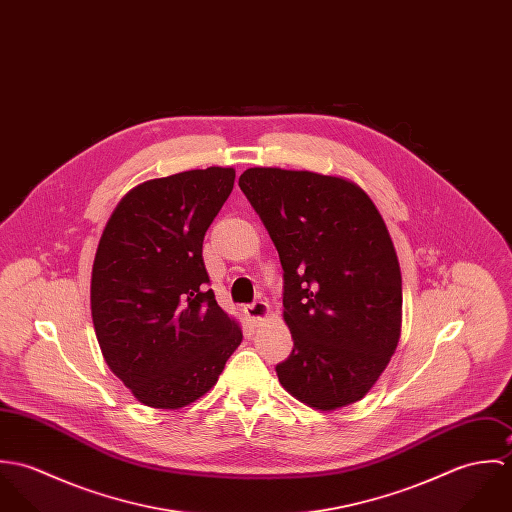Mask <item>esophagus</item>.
<instances>
[{"mask_svg": "<svg viewBox=\"0 0 512 512\" xmlns=\"http://www.w3.org/2000/svg\"><path fill=\"white\" fill-rule=\"evenodd\" d=\"M246 315H248L252 321L260 323V321H264V319L270 315V305H268L266 301H254L252 305L246 307Z\"/></svg>", "mask_w": 512, "mask_h": 512, "instance_id": "34e87169", "label": "esophagus"}]
</instances>
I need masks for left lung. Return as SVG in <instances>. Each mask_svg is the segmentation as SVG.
<instances>
[{"instance_id":"1","label":"left lung","mask_w":512,"mask_h":512,"mask_svg":"<svg viewBox=\"0 0 512 512\" xmlns=\"http://www.w3.org/2000/svg\"><path fill=\"white\" fill-rule=\"evenodd\" d=\"M238 185L284 268L293 351L276 366L299 402L333 412L365 398L402 329V276L388 228L351 179L250 167Z\"/></svg>"}]
</instances>
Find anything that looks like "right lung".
Returning a JSON list of instances; mask_svg holds the SVG:
<instances>
[{
  "instance_id": "obj_1",
  "label": "right lung",
  "mask_w": 512,
  "mask_h": 512,
  "mask_svg": "<svg viewBox=\"0 0 512 512\" xmlns=\"http://www.w3.org/2000/svg\"><path fill=\"white\" fill-rule=\"evenodd\" d=\"M232 167L149 179L106 222L90 280L102 357L149 408L179 410L205 396L242 329L220 309L203 238L234 187Z\"/></svg>"
}]
</instances>
